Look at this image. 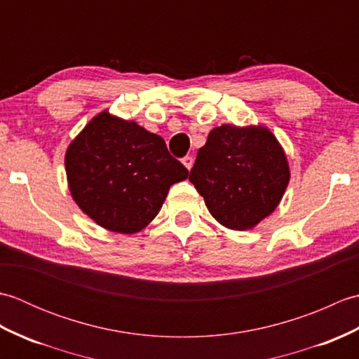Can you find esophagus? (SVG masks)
Wrapping results in <instances>:
<instances>
[{
    "label": "esophagus",
    "mask_w": 359,
    "mask_h": 359,
    "mask_svg": "<svg viewBox=\"0 0 359 359\" xmlns=\"http://www.w3.org/2000/svg\"><path fill=\"white\" fill-rule=\"evenodd\" d=\"M182 163L187 166V170H191L193 163H194V158L191 156H185L184 158H182Z\"/></svg>",
    "instance_id": "1"
}]
</instances>
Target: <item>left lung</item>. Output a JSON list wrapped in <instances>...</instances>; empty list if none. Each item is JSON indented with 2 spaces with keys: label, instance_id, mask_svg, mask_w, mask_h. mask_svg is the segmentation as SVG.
<instances>
[{
  "label": "left lung",
  "instance_id": "obj_1",
  "mask_svg": "<svg viewBox=\"0 0 359 359\" xmlns=\"http://www.w3.org/2000/svg\"><path fill=\"white\" fill-rule=\"evenodd\" d=\"M288 180L285 152L265 126L211 129L189 172L211 216L238 231L276 210Z\"/></svg>",
  "mask_w": 359,
  "mask_h": 359
}]
</instances>
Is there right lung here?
I'll list each match as a JSON object with an SVG mask.
<instances>
[{"label": "right lung", "instance_id": "add662e5", "mask_svg": "<svg viewBox=\"0 0 359 359\" xmlns=\"http://www.w3.org/2000/svg\"><path fill=\"white\" fill-rule=\"evenodd\" d=\"M75 203L109 231L134 234L154 219L170 187L188 170L162 137L103 111L75 137L65 157Z\"/></svg>", "mask_w": 359, "mask_h": 359}]
</instances>
